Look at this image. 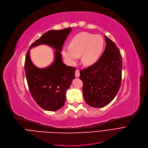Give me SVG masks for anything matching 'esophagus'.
Returning <instances> with one entry per match:
<instances>
[{"label":"esophagus","instance_id":"obj_1","mask_svg":"<svg viewBox=\"0 0 148 148\" xmlns=\"http://www.w3.org/2000/svg\"><path fill=\"white\" fill-rule=\"evenodd\" d=\"M80 76V73H79V70L77 69L75 71V76L76 78H79Z\"/></svg>","mask_w":148,"mask_h":148}]
</instances>
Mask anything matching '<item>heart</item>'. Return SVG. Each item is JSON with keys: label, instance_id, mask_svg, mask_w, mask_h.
Wrapping results in <instances>:
<instances>
[{"label": "heart", "instance_id": "b5f03b06", "mask_svg": "<svg viewBox=\"0 0 148 148\" xmlns=\"http://www.w3.org/2000/svg\"><path fill=\"white\" fill-rule=\"evenodd\" d=\"M103 45L102 38L87 32L77 35L70 42V46L63 47L62 54L69 65L75 64L78 57L85 66L93 64L99 58Z\"/></svg>", "mask_w": 148, "mask_h": 148}]
</instances>
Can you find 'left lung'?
<instances>
[{"label": "left lung", "instance_id": "obj_1", "mask_svg": "<svg viewBox=\"0 0 148 148\" xmlns=\"http://www.w3.org/2000/svg\"><path fill=\"white\" fill-rule=\"evenodd\" d=\"M106 47L96 63L80 71L83 96L94 108L106 106L117 94L122 81V59L113 41L105 36Z\"/></svg>", "mask_w": 148, "mask_h": 148}]
</instances>
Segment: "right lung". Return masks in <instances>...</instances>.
I'll return each instance as SVG.
<instances>
[{"label": "right lung", "mask_w": 148, "mask_h": 148, "mask_svg": "<svg viewBox=\"0 0 148 148\" xmlns=\"http://www.w3.org/2000/svg\"><path fill=\"white\" fill-rule=\"evenodd\" d=\"M72 28L52 30L30 46L25 59V70L30 93L37 103L43 109L54 111L64 106L66 91L75 78L76 69L67 66L62 60L61 50ZM41 44H46L55 50L53 62L45 68H38L32 62L30 50Z\"/></svg>", "instance_id": "add662e5"}]
</instances>
